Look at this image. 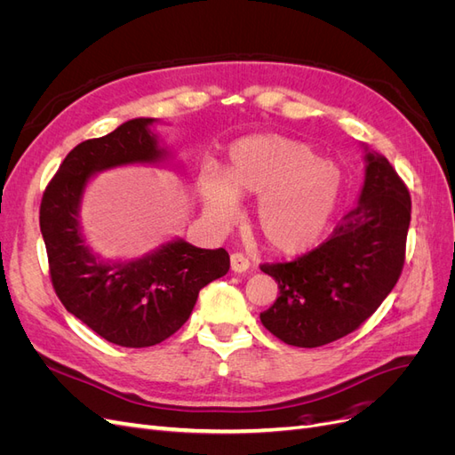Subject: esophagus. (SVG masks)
<instances>
[{
	"label": "esophagus",
	"instance_id": "esophagus-1",
	"mask_svg": "<svg viewBox=\"0 0 455 455\" xmlns=\"http://www.w3.org/2000/svg\"><path fill=\"white\" fill-rule=\"evenodd\" d=\"M229 261H231V271H235V273H244L246 269L251 267L249 258H246V256L241 254V252H233L231 258H229Z\"/></svg>",
	"mask_w": 455,
	"mask_h": 455
}]
</instances>
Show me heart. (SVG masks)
Instances as JSON below:
<instances>
[{
	"instance_id": "b5f03b06",
	"label": "heart",
	"mask_w": 455,
	"mask_h": 455,
	"mask_svg": "<svg viewBox=\"0 0 455 455\" xmlns=\"http://www.w3.org/2000/svg\"><path fill=\"white\" fill-rule=\"evenodd\" d=\"M203 209L216 224L239 216V199L258 197L256 226L269 249L301 254L319 243L336 216L343 172L313 146L281 134L231 144L224 171L204 164L197 178Z\"/></svg>"
}]
</instances>
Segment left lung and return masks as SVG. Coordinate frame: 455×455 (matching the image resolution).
I'll list each match as a JSON object with an SVG mask.
<instances>
[{
    "label": "left lung",
    "instance_id": "left-lung-1",
    "mask_svg": "<svg viewBox=\"0 0 455 455\" xmlns=\"http://www.w3.org/2000/svg\"><path fill=\"white\" fill-rule=\"evenodd\" d=\"M364 163L359 201L330 239L288 264L261 266L279 296L259 319L288 346L321 347L351 334L401 277L410 194L391 163L368 146Z\"/></svg>",
    "mask_w": 455,
    "mask_h": 455
}]
</instances>
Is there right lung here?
I'll return each instance as SVG.
<instances>
[{
    "label": "right lung",
    "mask_w": 455,
    "mask_h": 455,
    "mask_svg": "<svg viewBox=\"0 0 455 455\" xmlns=\"http://www.w3.org/2000/svg\"><path fill=\"white\" fill-rule=\"evenodd\" d=\"M157 121L136 117L76 146L39 209L54 292L76 319L121 347H151L172 336L189 319L201 288L229 269L224 249H197L180 237L140 258L106 259L84 235L81 203L96 174L127 164H167L169 149L151 131Z\"/></svg>",
    "instance_id": "obj_1"
}]
</instances>
